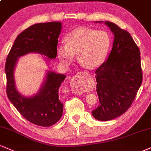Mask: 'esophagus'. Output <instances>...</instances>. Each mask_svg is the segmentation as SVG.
Here are the masks:
<instances>
[{
	"instance_id": "1",
	"label": "esophagus",
	"mask_w": 151,
	"mask_h": 151,
	"mask_svg": "<svg viewBox=\"0 0 151 151\" xmlns=\"http://www.w3.org/2000/svg\"><path fill=\"white\" fill-rule=\"evenodd\" d=\"M82 74V72H77V74H76V75H74V77H72V82L73 84H76L77 82H79V76L81 75V74ZM86 74H87V73H86ZM72 92H74L75 94H77V95H80V94H82V92L81 90H79L78 89H74V88H72Z\"/></svg>"
}]
</instances>
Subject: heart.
<instances>
[{
	"mask_svg": "<svg viewBox=\"0 0 151 151\" xmlns=\"http://www.w3.org/2000/svg\"><path fill=\"white\" fill-rule=\"evenodd\" d=\"M65 44H59L56 51L59 62L69 66L77 54L79 62L92 69L100 66L108 54L111 40L104 31L80 28L70 31L64 38Z\"/></svg>",
	"mask_w": 151,
	"mask_h": 151,
	"instance_id": "b5f03b06",
	"label": "heart"
}]
</instances>
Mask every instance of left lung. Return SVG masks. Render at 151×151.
<instances>
[{
  "mask_svg": "<svg viewBox=\"0 0 151 151\" xmlns=\"http://www.w3.org/2000/svg\"><path fill=\"white\" fill-rule=\"evenodd\" d=\"M105 24L113 33L114 41L107 60L95 71L99 105L92 113L100 121L125 113L143 80L140 49L130 34L110 21Z\"/></svg>",
  "mask_w": 151,
  "mask_h": 151,
  "instance_id": "8db88e82",
  "label": "left lung"
}]
</instances>
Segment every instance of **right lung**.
<instances>
[{
	"mask_svg": "<svg viewBox=\"0 0 151 151\" xmlns=\"http://www.w3.org/2000/svg\"><path fill=\"white\" fill-rule=\"evenodd\" d=\"M62 28V23L59 21L39 23L29 26L17 36L6 59L5 72L8 99L25 119L39 126H51L62 117L64 105L59 100L58 92L66 75L48 70L38 93L25 97L16 89L15 67L19 58L29 53L45 56L48 62L55 59Z\"/></svg>",
	"mask_w": 151,
	"mask_h": 151,
	"instance_id": "add662e5",
	"label": "right lung"
}]
</instances>
